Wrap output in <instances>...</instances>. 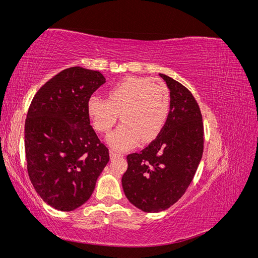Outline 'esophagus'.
Wrapping results in <instances>:
<instances>
[{
	"mask_svg": "<svg viewBox=\"0 0 258 258\" xmlns=\"http://www.w3.org/2000/svg\"><path fill=\"white\" fill-rule=\"evenodd\" d=\"M110 155H111V157L113 158V157H116V156H120L121 154H119V153L115 152L114 150H111V151H110Z\"/></svg>",
	"mask_w": 258,
	"mask_h": 258,
	"instance_id": "1",
	"label": "esophagus"
}]
</instances>
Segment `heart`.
<instances>
[{"label":"heart","mask_w":258,"mask_h":258,"mask_svg":"<svg viewBox=\"0 0 258 258\" xmlns=\"http://www.w3.org/2000/svg\"><path fill=\"white\" fill-rule=\"evenodd\" d=\"M170 90L165 82L151 77H127L110 89L108 98L92 95L87 111L93 127L108 132L118 119L122 122L108 136V143L119 151L157 137L167 121Z\"/></svg>","instance_id":"1"}]
</instances>
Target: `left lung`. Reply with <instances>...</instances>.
Here are the masks:
<instances>
[{
  "instance_id": "left-lung-1",
  "label": "left lung",
  "mask_w": 258,
  "mask_h": 258,
  "mask_svg": "<svg viewBox=\"0 0 258 258\" xmlns=\"http://www.w3.org/2000/svg\"><path fill=\"white\" fill-rule=\"evenodd\" d=\"M159 75L170 89L167 121L147 147L127 156L121 178L128 200L147 213L166 210L183 196L204 153V122L196 99L181 83Z\"/></svg>"
}]
</instances>
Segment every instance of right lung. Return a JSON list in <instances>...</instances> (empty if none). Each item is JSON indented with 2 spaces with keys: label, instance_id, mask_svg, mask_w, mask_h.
I'll return each instance as SVG.
<instances>
[{
  "label": "right lung",
  "instance_id": "1",
  "mask_svg": "<svg viewBox=\"0 0 258 258\" xmlns=\"http://www.w3.org/2000/svg\"><path fill=\"white\" fill-rule=\"evenodd\" d=\"M105 77L72 67L38 89L25 123L27 168L36 192L50 207L73 211L87 201L110 160L90 124L87 103Z\"/></svg>",
  "mask_w": 258,
  "mask_h": 258
}]
</instances>
